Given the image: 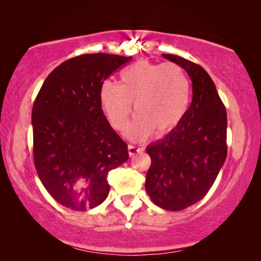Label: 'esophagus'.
<instances>
[{
  "label": "esophagus",
  "instance_id": "obj_1",
  "mask_svg": "<svg viewBox=\"0 0 261 261\" xmlns=\"http://www.w3.org/2000/svg\"><path fill=\"white\" fill-rule=\"evenodd\" d=\"M142 151H144V148H142V147H137V146L128 145V153H129L130 156L137 154V153H140Z\"/></svg>",
  "mask_w": 261,
  "mask_h": 261
}]
</instances>
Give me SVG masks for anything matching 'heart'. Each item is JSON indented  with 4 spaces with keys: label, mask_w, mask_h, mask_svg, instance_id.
I'll use <instances>...</instances> for the list:
<instances>
[{
    "label": "heart",
    "mask_w": 261,
    "mask_h": 261,
    "mask_svg": "<svg viewBox=\"0 0 261 261\" xmlns=\"http://www.w3.org/2000/svg\"><path fill=\"white\" fill-rule=\"evenodd\" d=\"M121 83L105 82L99 91L102 108L116 130L127 127L135 106L137 117L127 129L132 141L166 135L183 121L190 102V83L179 65L141 60L121 72Z\"/></svg>",
    "instance_id": "1"
}]
</instances>
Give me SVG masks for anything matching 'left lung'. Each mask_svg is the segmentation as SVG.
Returning <instances> with one entry per match:
<instances>
[{"label":"left lung","instance_id":"obj_1","mask_svg":"<svg viewBox=\"0 0 261 261\" xmlns=\"http://www.w3.org/2000/svg\"><path fill=\"white\" fill-rule=\"evenodd\" d=\"M163 57L190 76L192 101L179 126L146 148L152 163L145 188L154 204L178 212L204 197L224 164L227 112L201 65L179 56Z\"/></svg>","mask_w":261,"mask_h":261}]
</instances>
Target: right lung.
I'll return each mask as SVG.
<instances>
[{
  "instance_id": "obj_1",
  "label": "right lung",
  "mask_w": 261,
  "mask_h": 261,
  "mask_svg": "<svg viewBox=\"0 0 261 261\" xmlns=\"http://www.w3.org/2000/svg\"><path fill=\"white\" fill-rule=\"evenodd\" d=\"M132 57L82 55L57 66L32 110L38 176L60 204L84 212L109 194L108 173L128 159L127 144L102 110V84Z\"/></svg>"
}]
</instances>
